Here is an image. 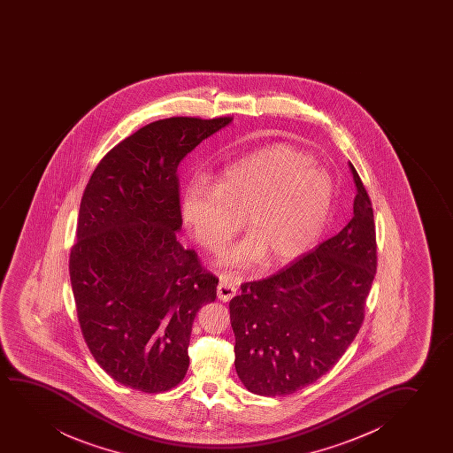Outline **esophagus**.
<instances>
[{
  "label": "esophagus",
  "instance_id": "esophagus-1",
  "mask_svg": "<svg viewBox=\"0 0 453 453\" xmlns=\"http://www.w3.org/2000/svg\"><path fill=\"white\" fill-rule=\"evenodd\" d=\"M217 292L218 298H219L221 302H229V300L235 297L236 288L230 283L229 280H221V283L218 285Z\"/></svg>",
  "mask_w": 453,
  "mask_h": 453
}]
</instances>
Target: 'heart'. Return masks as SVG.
Instances as JSON below:
<instances>
[{
	"label": "heart",
	"instance_id": "obj_1",
	"mask_svg": "<svg viewBox=\"0 0 453 453\" xmlns=\"http://www.w3.org/2000/svg\"><path fill=\"white\" fill-rule=\"evenodd\" d=\"M334 201V180L314 157L273 145L232 164L217 184L195 180L184 188L180 217L203 248L217 252L240 229L252 234L223 257L227 266L291 260L322 234Z\"/></svg>",
	"mask_w": 453,
	"mask_h": 453
}]
</instances>
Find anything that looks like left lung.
Here are the masks:
<instances>
[{
	"label": "left lung",
	"instance_id": "obj_1",
	"mask_svg": "<svg viewBox=\"0 0 453 453\" xmlns=\"http://www.w3.org/2000/svg\"><path fill=\"white\" fill-rule=\"evenodd\" d=\"M353 218L267 279L242 283L229 303L235 368L255 395L285 396L316 382L359 333L378 266L376 226L353 164Z\"/></svg>",
	"mask_w": 453,
	"mask_h": 453
}]
</instances>
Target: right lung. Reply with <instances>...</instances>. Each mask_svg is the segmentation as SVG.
<instances>
[{
  "label": "right lung",
  "mask_w": 453,
  "mask_h": 453,
  "mask_svg": "<svg viewBox=\"0 0 453 453\" xmlns=\"http://www.w3.org/2000/svg\"><path fill=\"white\" fill-rule=\"evenodd\" d=\"M168 118L110 150L81 196L69 277L81 335L119 384L172 390L186 376L196 312L218 279L176 240L180 161L232 122Z\"/></svg>",
  "instance_id": "1"
}]
</instances>
